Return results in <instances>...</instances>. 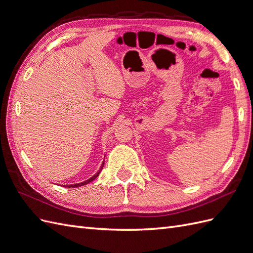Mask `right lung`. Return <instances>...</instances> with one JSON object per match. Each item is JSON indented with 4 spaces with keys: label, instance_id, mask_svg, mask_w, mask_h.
<instances>
[{
    "label": "right lung",
    "instance_id": "1",
    "mask_svg": "<svg viewBox=\"0 0 253 253\" xmlns=\"http://www.w3.org/2000/svg\"><path fill=\"white\" fill-rule=\"evenodd\" d=\"M103 165H104V163L102 164V166H101V169L99 170V172H97V174H95L93 177H90L89 179H87V180H85V181H83V182H79V183H76V185H68V186H66V187H68V188H76V187H80V186H84V185H86V183H88V182H90L91 180H94L95 178H97V176L99 175V173H100V171L102 170V168H103ZM65 186V185H64Z\"/></svg>",
    "mask_w": 253,
    "mask_h": 253
}]
</instances>
